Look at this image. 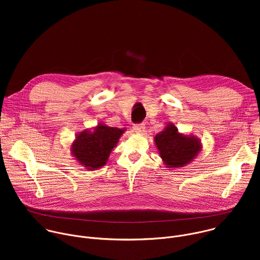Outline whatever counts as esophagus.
Listing matches in <instances>:
<instances>
[{
	"label": "esophagus",
	"instance_id": "esophagus-1",
	"mask_svg": "<svg viewBox=\"0 0 260 260\" xmlns=\"http://www.w3.org/2000/svg\"><path fill=\"white\" fill-rule=\"evenodd\" d=\"M134 131L137 134H143L145 132V124L144 123H140V124H135L134 125Z\"/></svg>",
	"mask_w": 260,
	"mask_h": 260
}]
</instances>
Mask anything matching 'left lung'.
Returning a JSON list of instances; mask_svg holds the SVG:
<instances>
[{"mask_svg": "<svg viewBox=\"0 0 260 260\" xmlns=\"http://www.w3.org/2000/svg\"><path fill=\"white\" fill-rule=\"evenodd\" d=\"M154 142L159 156L169 170L190 164L203 148L199 138L180 133L171 122L154 137Z\"/></svg>", "mask_w": 260, "mask_h": 260, "instance_id": "8db88e82", "label": "left lung"}]
</instances>
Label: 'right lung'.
<instances>
[{
	"label": "right lung",
	"mask_w": 260,
	"mask_h": 260,
	"mask_svg": "<svg viewBox=\"0 0 260 260\" xmlns=\"http://www.w3.org/2000/svg\"><path fill=\"white\" fill-rule=\"evenodd\" d=\"M125 131L126 128L111 127L99 122L96 126L76 135L71 145L72 155L86 170L101 169L107 164L110 153Z\"/></svg>",
	"instance_id": "add662e5"
}]
</instances>
